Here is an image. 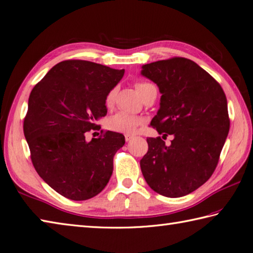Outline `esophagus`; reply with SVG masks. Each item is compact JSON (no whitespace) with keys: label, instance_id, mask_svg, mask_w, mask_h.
I'll use <instances>...</instances> for the list:
<instances>
[{"label":"esophagus","instance_id":"obj_1","mask_svg":"<svg viewBox=\"0 0 253 253\" xmlns=\"http://www.w3.org/2000/svg\"><path fill=\"white\" fill-rule=\"evenodd\" d=\"M132 138H134V135H129V134H126V135H125L126 141H129V140L132 139Z\"/></svg>","mask_w":253,"mask_h":253}]
</instances>
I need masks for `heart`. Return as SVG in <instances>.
I'll return each instance as SVG.
<instances>
[{
	"mask_svg": "<svg viewBox=\"0 0 253 253\" xmlns=\"http://www.w3.org/2000/svg\"><path fill=\"white\" fill-rule=\"evenodd\" d=\"M150 84L144 82H138L135 84V88L137 93L139 94L141 97L145 93V89L148 87ZM115 96H116V90L114 88L111 89L106 94V97H105V106L107 108L113 107ZM141 124V119L138 116H135V115L127 114V113H117L113 115V116L108 119L107 126L111 130L117 131V132H123V134H132L135 132L137 128Z\"/></svg>",
	"mask_w": 253,
	"mask_h": 253,
	"instance_id": "heart-1",
	"label": "heart"
}]
</instances>
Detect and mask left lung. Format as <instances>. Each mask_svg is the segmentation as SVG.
<instances>
[{
	"instance_id": "left-lung-1",
	"label": "left lung",
	"mask_w": 253,
	"mask_h": 253,
	"mask_svg": "<svg viewBox=\"0 0 253 253\" xmlns=\"http://www.w3.org/2000/svg\"><path fill=\"white\" fill-rule=\"evenodd\" d=\"M141 74L162 93L150 125L160 137H148L140 160L146 182L165 197L178 198L198 189L217 167L230 128L226 94L209 73L185 57L146 64Z\"/></svg>"
}]
</instances>
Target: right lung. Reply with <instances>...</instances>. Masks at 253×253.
<instances>
[{
	"mask_svg": "<svg viewBox=\"0 0 253 253\" xmlns=\"http://www.w3.org/2000/svg\"><path fill=\"white\" fill-rule=\"evenodd\" d=\"M124 70L82 59H67L50 68L32 89L23 130L35 170L49 187L71 200L98 195L113 173V158L125 144L123 134L99 130L107 114L105 97Z\"/></svg>",
	"mask_w": 253,
	"mask_h": 253,
	"instance_id": "1",
	"label": "right lung"
}]
</instances>
